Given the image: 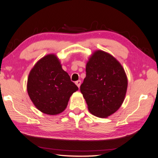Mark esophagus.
<instances>
[{
    "mask_svg": "<svg viewBox=\"0 0 158 158\" xmlns=\"http://www.w3.org/2000/svg\"><path fill=\"white\" fill-rule=\"evenodd\" d=\"M81 81H80V80H78V81H77L76 82H75V84H76V85H77V86H78L79 88L80 87V85H81Z\"/></svg>",
    "mask_w": 158,
    "mask_h": 158,
    "instance_id": "obj_1",
    "label": "esophagus"
}]
</instances>
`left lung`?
<instances>
[{
  "mask_svg": "<svg viewBox=\"0 0 158 158\" xmlns=\"http://www.w3.org/2000/svg\"><path fill=\"white\" fill-rule=\"evenodd\" d=\"M86 76L80 90L89 111L106 118L116 112L123 102L127 88L124 69L116 58L103 51H96L85 68Z\"/></svg>",
  "mask_w": 158,
  "mask_h": 158,
  "instance_id": "left-lung-1",
  "label": "left lung"
}]
</instances>
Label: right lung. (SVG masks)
Here are the masks:
<instances>
[{"label": "right lung", "instance_id": "add662e5", "mask_svg": "<svg viewBox=\"0 0 158 158\" xmlns=\"http://www.w3.org/2000/svg\"><path fill=\"white\" fill-rule=\"evenodd\" d=\"M78 87L62 69L53 54L41 58L28 75L27 90L37 109L49 115H56L65 110L70 96Z\"/></svg>", "mask_w": 158, "mask_h": 158}]
</instances>
